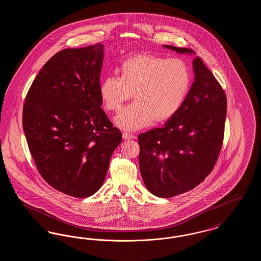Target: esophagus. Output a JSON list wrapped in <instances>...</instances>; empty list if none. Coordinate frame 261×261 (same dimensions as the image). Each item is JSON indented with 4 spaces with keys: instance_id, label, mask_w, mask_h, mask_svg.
<instances>
[{
    "instance_id": "esophagus-1",
    "label": "esophagus",
    "mask_w": 261,
    "mask_h": 261,
    "mask_svg": "<svg viewBox=\"0 0 261 261\" xmlns=\"http://www.w3.org/2000/svg\"><path fill=\"white\" fill-rule=\"evenodd\" d=\"M122 136H123V139H125V140H130V139L134 138L133 134H130V133H127V132H123Z\"/></svg>"
}]
</instances>
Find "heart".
I'll use <instances>...</instances> for the list:
<instances>
[{
  "mask_svg": "<svg viewBox=\"0 0 261 261\" xmlns=\"http://www.w3.org/2000/svg\"><path fill=\"white\" fill-rule=\"evenodd\" d=\"M120 76H108L99 85L105 109L118 112L134 96L135 101L115 118L124 130H137L163 122L178 112L191 87V73L181 59L142 54L121 63Z\"/></svg>",
  "mask_w": 261,
  "mask_h": 261,
  "instance_id": "heart-1",
  "label": "heart"
}]
</instances>
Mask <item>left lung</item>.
Wrapping results in <instances>:
<instances>
[{"label": "left lung", "mask_w": 261, "mask_h": 261, "mask_svg": "<svg viewBox=\"0 0 261 261\" xmlns=\"http://www.w3.org/2000/svg\"><path fill=\"white\" fill-rule=\"evenodd\" d=\"M180 54L194 50L165 46ZM195 81L178 112L164 126L138 137L139 165L151 194L171 198L200 184L222 149L227 113L223 88L199 57L193 62Z\"/></svg>", "instance_id": "8db88e82"}]
</instances>
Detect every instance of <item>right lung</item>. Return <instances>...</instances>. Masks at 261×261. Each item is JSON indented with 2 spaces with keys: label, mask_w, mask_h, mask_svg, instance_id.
I'll return each instance as SVG.
<instances>
[{
  "label": "right lung",
  "mask_w": 261,
  "mask_h": 261,
  "mask_svg": "<svg viewBox=\"0 0 261 261\" xmlns=\"http://www.w3.org/2000/svg\"><path fill=\"white\" fill-rule=\"evenodd\" d=\"M103 47L58 51L25 97L22 126L38 172L54 189L87 198L102 185L122 141L102 111L99 75Z\"/></svg>",
  "instance_id": "obj_1"
}]
</instances>
